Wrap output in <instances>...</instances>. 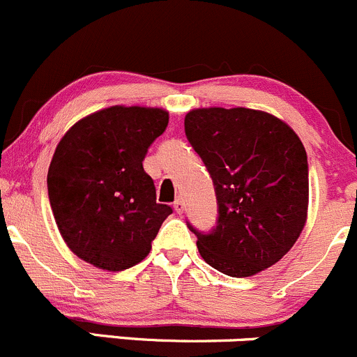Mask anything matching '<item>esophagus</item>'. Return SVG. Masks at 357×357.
Masks as SVG:
<instances>
[{
  "instance_id": "obj_1",
  "label": "esophagus",
  "mask_w": 357,
  "mask_h": 357,
  "mask_svg": "<svg viewBox=\"0 0 357 357\" xmlns=\"http://www.w3.org/2000/svg\"><path fill=\"white\" fill-rule=\"evenodd\" d=\"M174 208H175V211H177V213L183 211V199H182V197H177V199H175Z\"/></svg>"
}]
</instances>
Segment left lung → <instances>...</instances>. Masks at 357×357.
<instances>
[{"label":"left lung","mask_w":357,"mask_h":357,"mask_svg":"<svg viewBox=\"0 0 357 357\" xmlns=\"http://www.w3.org/2000/svg\"><path fill=\"white\" fill-rule=\"evenodd\" d=\"M185 135L215 185L218 220L196 234L199 255L229 277L280 261L306 225L310 175L303 142L287 123L249 108H197Z\"/></svg>","instance_id":"1"}]
</instances>
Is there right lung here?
I'll return each instance as SVG.
<instances>
[{
  "instance_id": "obj_1",
  "label": "right lung",
  "mask_w": 357,
  "mask_h": 357,
  "mask_svg": "<svg viewBox=\"0 0 357 357\" xmlns=\"http://www.w3.org/2000/svg\"><path fill=\"white\" fill-rule=\"evenodd\" d=\"M168 125V112L109 106L79 120L58 142L47 196L70 251L93 266L122 271L151 251L172 208L156 203L142 161Z\"/></svg>"
}]
</instances>
